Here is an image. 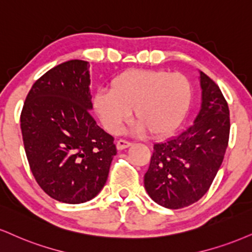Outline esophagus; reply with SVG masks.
I'll return each mask as SVG.
<instances>
[{"mask_svg": "<svg viewBox=\"0 0 252 252\" xmlns=\"http://www.w3.org/2000/svg\"><path fill=\"white\" fill-rule=\"evenodd\" d=\"M130 144L131 143H130L129 141H126V139H118L117 143H116V147L118 150H123V149H126V148L130 147Z\"/></svg>", "mask_w": 252, "mask_h": 252, "instance_id": "esophagus-1", "label": "esophagus"}]
</instances>
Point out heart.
<instances>
[{
    "label": "heart",
    "instance_id": "heart-1",
    "mask_svg": "<svg viewBox=\"0 0 252 252\" xmlns=\"http://www.w3.org/2000/svg\"><path fill=\"white\" fill-rule=\"evenodd\" d=\"M191 96V83L181 72L130 69L111 78L108 90H97L93 108L110 134L122 130L132 110L137 131L163 136L180 126Z\"/></svg>",
    "mask_w": 252,
    "mask_h": 252
}]
</instances>
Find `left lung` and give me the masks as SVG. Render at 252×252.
<instances>
[{
  "label": "left lung",
  "mask_w": 252,
  "mask_h": 252,
  "mask_svg": "<svg viewBox=\"0 0 252 252\" xmlns=\"http://www.w3.org/2000/svg\"><path fill=\"white\" fill-rule=\"evenodd\" d=\"M201 109L181 134L154 144L144 188L153 201L181 209L201 199L222 164L229 142V107L218 86L199 71Z\"/></svg>",
  "instance_id": "1"
}]
</instances>
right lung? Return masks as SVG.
Returning a JSON list of instances; mask_svg holds the SVG:
<instances>
[{
	"label": "right lung",
	"mask_w": 252,
	"mask_h": 252,
	"mask_svg": "<svg viewBox=\"0 0 252 252\" xmlns=\"http://www.w3.org/2000/svg\"><path fill=\"white\" fill-rule=\"evenodd\" d=\"M89 86L87 61L61 63L35 82L21 113L30 170L47 195L68 204L101 191L117 153L90 114Z\"/></svg>",
	"instance_id": "add662e5"
}]
</instances>
